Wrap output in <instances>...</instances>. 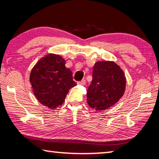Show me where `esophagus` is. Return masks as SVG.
Segmentation results:
<instances>
[{"label": "esophagus", "instance_id": "obj_1", "mask_svg": "<svg viewBox=\"0 0 159 159\" xmlns=\"http://www.w3.org/2000/svg\"><path fill=\"white\" fill-rule=\"evenodd\" d=\"M77 84H78V85H85L86 84V80H82L81 81L78 82Z\"/></svg>", "mask_w": 159, "mask_h": 159}]
</instances>
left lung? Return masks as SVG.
<instances>
[{
    "mask_svg": "<svg viewBox=\"0 0 159 159\" xmlns=\"http://www.w3.org/2000/svg\"><path fill=\"white\" fill-rule=\"evenodd\" d=\"M126 78L119 66L113 61H99L93 69L92 81L87 92L90 107L104 110L117 102L124 95Z\"/></svg>",
    "mask_w": 159,
    "mask_h": 159,
    "instance_id": "8db88e82",
    "label": "left lung"
}]
</instances>
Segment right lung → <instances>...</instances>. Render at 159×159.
Segmentation results:
<instances>
[{
  "instance_id": "right-lung-1",
  "label": "right lung",
  "mask_w": 159,
  "mask_h": 159,
  "mask_svg": "<svg viewBox=\"0 0 159 159\" xmlns=\"http://www.w3.org/2000/svg\"><path fill=\"white\" fill-rule=\"evenodd\" d=\"M33 93L41 104L55 109L61 105L72 87L76 85L72 72L59 55L50 54L36 63L30 75Z\"/></svg>"
}]
</instances>
